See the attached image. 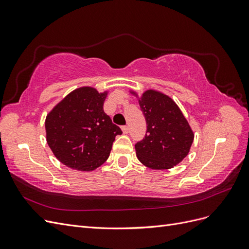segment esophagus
I'll list each match as a JSON object with an SVG mask.
<instances>
[{"label": "esophagus", "instance_id": "1", "mask_svg": "<svg viewBox=\"0 0 249 249\" xmlns=\"http://www.w3.org/2000/svg\"><path fill=\"white\" fill-rule=\"evenodd\" d=\"M122 131L124 134H127L129 133V127H127V125H122Z\"/></svg>", "mask_w": 249, "mask_h": 249}]
</instances>
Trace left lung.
Listing matches in <instances>:
<instances>
[{
    "label": "left lung",
    "instance_id": "8db88e82",
    "mask_svg": "<svg viewBox=\"0 0 249 249\" xmlns=\"http://www.w3.org/2000/svg\"><path fill=\"white\" fill-rule=\"evenodd\" d=\"M139 106L147 124L145 136L135 144L139 161L152 169L172 168L189 153L192 130L167 95L148 90Z\"/></svg>",
    "mask_w": 249,
    "mask_h": 249
}]
</instances>
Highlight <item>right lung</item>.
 I'll return each instance as SVG.
<instances>
[{
	"instance_id": "add662e5",
	"label": "right lung",
	"mask_w": 249,
	"mask_h": 249,
	"mask_svg": "<svg viewBox=\"0 0 249 249\" xmlns=\"http://www.w3.org/2000/svg\"><path fill=\"white\" fill-rule=\"evenodd\" d=\"M106 95L91 87L76 89L47 116L48 144L66 166L83 171L101 166L123 134L104 111Z\"/></svg>"
}]
</instances>
